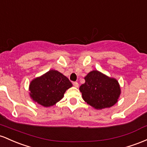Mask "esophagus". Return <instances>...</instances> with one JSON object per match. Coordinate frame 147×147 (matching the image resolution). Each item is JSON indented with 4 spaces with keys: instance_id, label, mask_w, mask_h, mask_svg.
<instances>
[{
    "instance_id": "esophagus-1",
    "label": "esophagus",
    "mask_w": 147,
    "mask_h": 147,
    "mask_svg": "<svg viewBox=\"0 0 147 147\" xmlns=\"http://www.w3.org/2000/svg\"><path fill=\"white\" fill-rule=\"evenodd\" d=\"M73 85H74V86L76 87H78V86H79L78 83L77 82H73Z\"/></svg>"
}]
</instances>
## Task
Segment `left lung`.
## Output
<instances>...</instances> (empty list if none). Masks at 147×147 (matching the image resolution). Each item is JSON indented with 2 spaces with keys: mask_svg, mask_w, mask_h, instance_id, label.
Returning a JSON list of instances; mask_svg holds the SVG:
<instances>
[{
  "mask_svg": "<svg viewBox=\"0 0 147 147\" xmlns=\"http://www.w3.org/2000/svg\"><path fill=\"white\" fill-rule=\"evenodd\" d=\"M80 87L82 96L87 103L96 109L110 108L117 102L121 90L117 80L98 71H92L85 77Z\"/></svg>",
  "mask_w": 147,
  "mask_h": 147,
  "instance_id": "1",
  "label": "left lung"
}]
</instances>
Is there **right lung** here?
I'll use <instances>...</instances> for the list:
<instances>
[{
    "label": "right lung",
    "instance_id": "1",
    "mask_svg": "<svg viewBox=\"0 0 147 147\" xmlns=\"http://www.w3.org/2000/svg\"><path fill=\"white\" fill-rule=\"evenodd\" d=\"M71 87L72 83L63 74L50 70L30 82V94L39 104L49 107L62 99L66 90Z\"/></svg>",
    "mask_w": 147,
    "mask_h": 147
}]
</instances>
